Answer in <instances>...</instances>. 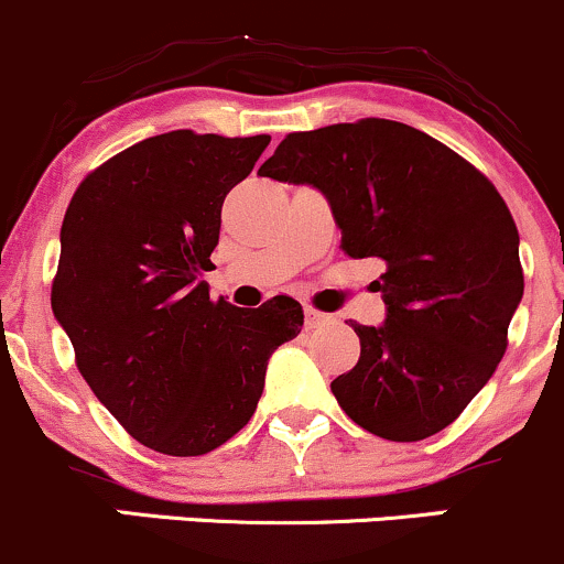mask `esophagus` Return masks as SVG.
<instances>
[{"label":"esophagus","instance_id":"34e87169","mask_svg":"<svg viewBox=\"0 0 564 564\" xmlns=\"http://www.w3.org/2000/svg\"><path fill=\"white\" fill-rule=\"evenodd\" d=\"M329 324H334L332 315L313 311V307H307V311H305V326H307V329H321V326H329Z\"/></svg>","mask_w":564,"mask_h":564}]
</instances>
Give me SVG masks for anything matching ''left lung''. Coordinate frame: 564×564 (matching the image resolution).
I'll return each mask as SVG.
<instances>
[{"label":"left lung","instance_id":"1","mask_svg":"<svg viewBox=\"0 0 564 564\" xmlns=\"http://www.w3.org/2000/svg\"><path fill=\"white\" fill-rule=\"evenodd\" d=\"M259 173L329 200L352 259L386 262V324L352 321L361 358L332 382L364 431L420 442L447 429L503 358L522 302L519 232L490 178L417 128L367 117L289 133Z\"/></svg>","mask_w":564,"mask_h":564}]
</instances>
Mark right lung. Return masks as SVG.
<instances>
[{"label": "right lung", "mask_w": 564, "mask_h": 564, "mask_svg": "<svg viewBox=\"0 0 564 564\" xmlns=\"http://www.w3.org/2000/svg\"><path fill=\"white\" fill-rule=\"evenodd\" d=\"M270 135L171 131L85 176L61 227L53 315L77 369L135 442L192 457L251 420L272 350L302 329V305L257 311L212 302L203 270L219 243L221 203Z\"/></svg>", "instance_id": "add662e5"}]
</instances>
